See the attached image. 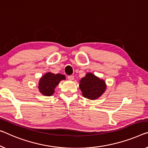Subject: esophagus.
I'll return each instance as SVG.
<instances>
[{
	"label": "esophagus",
	"mask_w": 148,
	"mask_h": 148,
	"mask_svg": "<svg viewBox=\"0 0 148 148\" xmlns=\"http://www.w3.org/2000/svg\"><path fill=\"white\" fill-rule=\"evenodd\" d=\"M68 79L69 80H73L74 79V76H68Z\"/></svg>",
	"instance_id": "34e87169"
}]
</instances>
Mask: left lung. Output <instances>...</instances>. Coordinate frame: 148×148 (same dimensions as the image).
<instances>
[{
    "label": "left lung",
    "instance_id": "1",
    "mask_svg": "<svg viewBox=\"0 0 148 148\" xmlns=\"http://www.w3.org/2000/svg\"><path fill=\"white\" fill-rule=\"evenodd\" d=\"M79 86L84 97L90 100H96L105 92V81L92 73H87L80 81Z\"/></svg>",
    "mask_w": 148,
    "mask_h": 148
}]
</instances>
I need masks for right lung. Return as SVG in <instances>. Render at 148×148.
Wrapping results in <instances>:
<instances>
[{
    "mask_svg": "<svg viewBox=\"0 0 148 148\" xmlns=\"http://www.w3.org/2000/svg\"><path fill=\"white\" fill-rule=\"evenodd\" d=\"M64 75L60 74H54L51 72L43 75L39 81V91L46 96H50L54 93V89L61 80H65Z\"/></svg>",
    "mask_w": 148,
    "mask_h": 148,
    "instance_id": "add662e5",
    "label": "right lung"
}]
</instances>
